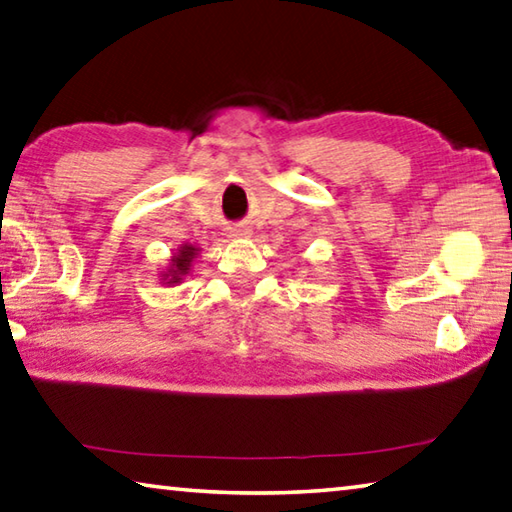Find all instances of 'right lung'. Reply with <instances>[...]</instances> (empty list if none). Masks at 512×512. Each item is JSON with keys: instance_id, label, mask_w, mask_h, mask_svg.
<instances>
[{"instance_id": "obj_1", "label": "right lung", "mask_w": 512, "mask_h": 512, "mask_svg": "<svg viewBox=\"0 0 512 512\" xmlns=\"http://www.w3.org/2000/svg\"><path fill=\"white\" fill-rule=\"evenodd\" d=\"M192 255H194V248H190V246H183V248L179 250V255H176V257L172 259L170 282H167V284H174V282H179V280H181V275L188 273L190 262H192Z\"/></svg>"}]
</instances>
